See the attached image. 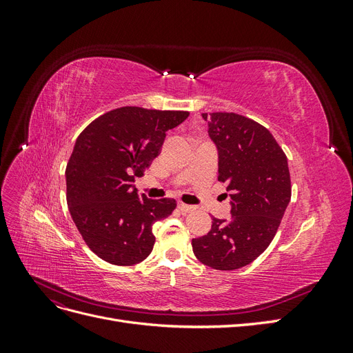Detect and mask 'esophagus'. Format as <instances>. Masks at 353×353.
<instances>
[{
	"instance_id": "34e87169",
	"label": "esophagus",
	"mask_w": 353,
	"mask_h": 353,
	"mask_svg": "<svg viewBox=\"0 0 353 353\" xmlns=\"http://www.w3.org/2000/svg\"><path fill=\"white\" fill-rule=\"evenodd\" d=\"M178 209L183 212V213H190L191 210H194V206L185 205V203H178Z\"/></svg>"
}]
</instances>
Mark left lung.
Listing matches in <instances>:
<instances>
[{
  "instance_id": "1",
  "label": "left lung",
  "mask_w": 353,
  "mask_h": 353,
  "mask_svg": "<svg viewBox=\"0 0 353 353\" xmlns=\"http://www.w3.org/2000/svg\"><path fill=\"white\" fill-rule=\"evenodd\" d=\"M218 147L219 183L227 184L231 218L212 219V228L191 245L213 270L232 271L253 262L271 244L292 197L290 172L272 134L249 117L203 113Z\"/></svg>"
}]
</instances>
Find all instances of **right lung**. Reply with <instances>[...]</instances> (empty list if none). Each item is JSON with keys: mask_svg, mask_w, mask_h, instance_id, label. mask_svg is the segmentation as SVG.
Returning a JSON list of instances; mask_svg holds the SVG:
<instances>
[{"mask_svg": "<svg viewBox=\"0 0 353 353\" xmlns=\"http://www.w3.org/2000/svg\"><path fill=\"white\" fill-rule=\"evenodd\" d=\"M188 114L126 105L79 134L66 166V200L83 241L103 261L131 266L152 253L153 223L168 218L176 201L138 196L132 183L159 156L166 132Z\"/></svg>", "mask_w": 353, "mask_h": 353, "instance_id": "add662e5", "label": "right lung"}]
</instances>
